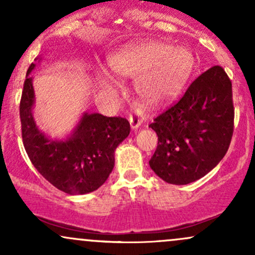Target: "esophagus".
Returning <instances> with one entry per match:
<instances>
[{
	"mask_svg": "<svg viewBox=\"0 0 255 255\" xmlns=\"http://www.w3.org/2000/svg\"><path fill=\"white\" fill-rule=\"evenodd\" d=\"M145 115L140 113H134L129 115V124L131 126V129H136L137 127L142 125V122L145 121Z\"/></svg>",
	"mask_w": 255,
	"mask_h": 255,
	"instance_id": "1",
	"label": "esophagus"
}]
</instances>
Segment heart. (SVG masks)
<instances>
[{
    "instance_id": "heart-1",
    "label": "heart",
    "mask_w": 255,
    "mask_h": 255,
    "mask_svg": "<svg viewBox=\"0 0 255 255\" xmlns=\"http://www.w3.org/2000/svg\"><path fill=\"white\" fill-rule=\"evenodd\" d=\"M193 54L160 42L136 43L120 49L110 58V67L122 78H139L137 89L147 103L157 104L183 86L194 67ZM98 83L107 91H116L119 81L110 73H98Z\"/></svg>"
}]
</instances>
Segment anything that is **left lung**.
Returning <instances> with one entry per match:
<instances>
[{
    "mask_svg": "<svg viewBox=\"0 0 255 255\" xmlns=\"http://www.w3.org/2000/svg\"><path fill=\"white\" fill-rule=\"evenodd\" d=\"M148 127L158 135L150 159L157 176L171 184L205 176L223 159L234 131L233 90L224 69H207Z\"/></svg>",
    "mask_w": 255,
    "mask_h": 255,
    "instance_id": "left-lung-1",
    "label": "left lung"
}]
</instances>
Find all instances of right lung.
<instances>
[{
    "label": "right lung",
    "instance_id": "obj_1",
    "mask_svg": "<svg viewBox=\"0 0 255 255\" xmlns=\"http://www.w3.org/2000/svg\"><path fill=\"white\" fill-rule=\"evenodd\" d=\"M34 67V63L28 67L20 101L22 142L28 158L60 191L72 195L96 191L113 171L115 150L129 135V122L124 118L84 113L71 135L51 139L38 129L32 115L34 91L30 74Z\"/></svg>",
    "mask_w": 255,
    "mask_h": 255
}]
</instances>
